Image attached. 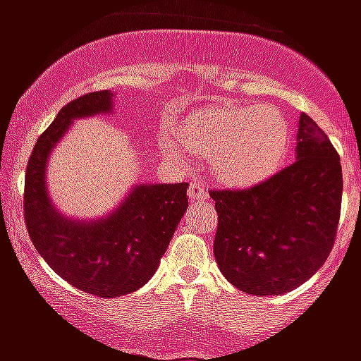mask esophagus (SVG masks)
I'll return each instance as SVG.
<instances>
[{
	"label": "esophagus",
	"instance_id": "obj_1",
	"mask_svg": "<svg viewBox=\"0 0 361 361\" xmlns=\"http://www.w3.org/2000/svg\"><path fill=\"white\" fill-rule=\"evenodd\" d=\"M189 198H191V200H206V198H208L206 187L197 180L191 181V183H189Z\"/></svg>",
	"mask_w": 361,
	"mask_h": 361
}]
</instances>
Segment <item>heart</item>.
<instances>
[{
	"label": "heart",
	"mask_w": 361,
	"mask_h": 361,
	"mask_svg": "<svg viewBox=\"0 0 361 361\" xmlns=\"http://www.w3.org/2000/svg\"><path fill=\"white\" fill-rule=\"evenodd\" d=\"M187 152L209 157L212 172L232 187L268 180L290 144L285 114L271 104H219L189 116L178 129Z\"/></svg>",
	"instance_id": "1"
}]
</instances>
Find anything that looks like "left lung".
<instances>
[{
	"label": "left lung",
	"mask_w": 361,
	"mask_h": 361,
	"mask_svg": "<svg viewBox=\"0 0 361 361\" xmlns=\"http://www.w3.org/2000/svg\"><path fill=\"white\" fill-rule=\"evenodd\" d=\"M215 260L252 296L296 288L326 262L341 215L339 153L307 114L300 116L296 163L249 189H212Z\"/></svg>",
	"instance_id": "obj_1"
}]
</instances>
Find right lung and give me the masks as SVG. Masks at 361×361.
I'll return each mask as SVG.
<instances>
[{
	"mask_svg": "<svg viewBox=\"0 0 361 361\" xmlns=\"http://www.w3.org/2000/svg\"><path fill=\"white\" fill-rule=\"evenodd\" d=\"M110 109L109 90L65 104L39 136L24 185V219L37 252L69 285L97 298L130 294L152 279L189 204L183 181L135 187L114 214L93 223L65 219L52 208L44 185L48 153L75 118Z\"/></svg>",
	"mask_w": 361,
	"mask_h": 361,
	"instance_id": "1",
	"label": "right lung"
}]
</instances>
